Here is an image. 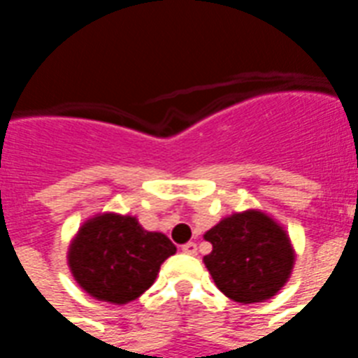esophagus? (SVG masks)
Returning a JSON list of instances; mask_svg holds the SVG:
<instances>
[{
  "label": "esophagus",
  "mask_w": 358,
  "mask_h": 358,
  "mask_svg": "<svg viewBox=\"0 0 358 358\" xmlns=\"http://www.w3.org/2000/svg\"><path fill=\"white\" fill-rule=\"evenodd\" d=\"M182 253H186V255H197V245H195L194 241H187L186 245H182Z\"/></svg>",
  "instance_id": "1"
}]
</instances>
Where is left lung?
Instances as JSON below:
<instances>
[{"mask_svg":"<svg viewBox=\"0 0 358 358\" xmlns=\"http://www.w3.org/2000/svg\"><path fill=\"white\" fill-rule=\"evenodd\" d=\"M213 251L203 257L226 297L249 305L274 297L292 276L295 251L274 218L259 209L234 213L203 236Z\"/></svg>","mask_w":358,"mask_h":358,"instance_id":"left-lung-1","label":"left lung"}]
</instances>
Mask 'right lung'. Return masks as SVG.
<instances>
[{
    "instance_id": "obj_1",
    "label": "right lung",
    "mask_w": 358,
    "mask_h": 358,
    "mask_svg": "<svg viewBox=\"0 0 358 358\" xmlns=\"http://www.w3.org/2000/svg\"><path fill=\"white\" fill-rule=\"evenodd\" d=\"M174 253L164 234L143 230L136 217L99 213L80 226L66 261L76 284L94 299L126 305L151 287Z\"/></svg>"
}]
</instances>
